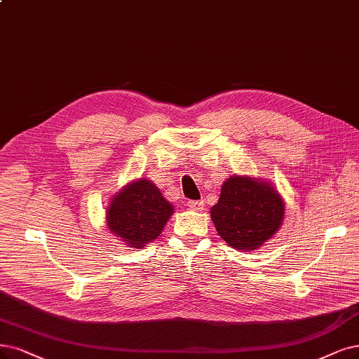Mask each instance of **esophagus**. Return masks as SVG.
<instances>
[{
	"mask_svg": "<svg viewBox=\"0 0 359 359\" xmlns=\"http://www.w3.org/2000/svg\"><path fill=\"white\" fill-rule=\"evenodd\" d=\"M187 205L194 210V211H203L204 210V201L200 200V201H188Z\"/></svg>",
	"mask_w": 359,
	"mask_h": 359,
	"instance_id": "1",
	"label": "esophagus"
}]
</instances>
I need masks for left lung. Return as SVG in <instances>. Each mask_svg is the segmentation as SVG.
Returning a JSON list of instances; mask_svg holds the SVG:
<instances>
[{
	"label": "left lung",
	"mask_w": 359,
	"mask_h": 359,
	"mask_svg": "<svg viewBox=\"0 0 359 359\" xmlns=\"http://www.w3.org/2000/svg\"><path fill=\"white\" fill-rule=\"evenodd\" d=\"M217 233L232 248L253 251L280 229L284 201L271 183L248 176H231L211 207Z\"/></svg>",
	"instance_id": "8db88e82"
}]
</instances>
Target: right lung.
<instances>
[{
  "label": "right lung",
  "mask_w": 359,
  "mask_h": 359,
  "mask_svg": "<svg viewBox=\"0 0 359 359\" xmlns=\"http://www.w3.org/2000/svg\"><path fill=\"white\" fill-rule=\"evenodd\" d=\"M175 211L148 179L130 182L114 195L106 210V223L118 240L133 248H143L156 240Z\"/></svg>",
  "instance_id": "right-lung-1"
}]
</instances>
